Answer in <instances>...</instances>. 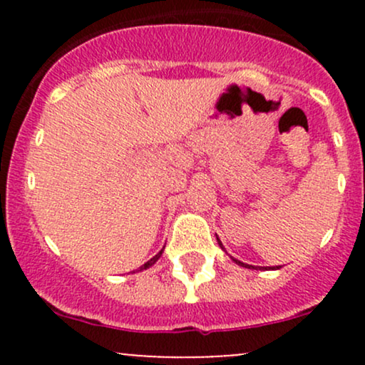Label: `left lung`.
<instances>
[{"label":"left lung","instance_id":"left-lung-1","mask_svg":"<svg viewBox=\"0 0 365 365\" xmlns=\"http://www.w3.org/2000/svg\"><path fill=\"white\" fill-rule=\"evenodd\" d=\"M217 242H220V240H217ZM220 245H221V242H220ZM221 247H223V245H221ZM233 261H235V262L238 264V266H244V267H249V269H250V267H252V269H254V267H255V266H250V264H245V262H242V261H237V259H233Z\"/></svg>","mask_w":365,"mask_h":365}]
</instances>
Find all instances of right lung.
<instances>
[{"label": "right lung", "mask_w": 365, "mask_h": 365, "mask_svg": "<svg viewBox=\"0 0 365 365\" xmlns=\"http://www.w3.org/2000/svg\"><path fill=\"white\" fill-rule=\"evenodd\" d=\"M161 254H163V250H159V254H156V255H154V257H153V259H149V261H148V262H145V264H142V266H140V267H139V269H137V271H142V269H148V267H149V266H153V264H154V262H156L159 257H161Z\"/></svg>", "instance_id": "add662e5"}]
</instances>
